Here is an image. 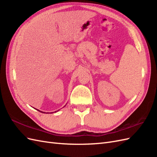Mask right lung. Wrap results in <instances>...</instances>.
Returning a JSON list of instances; mask_svg holds the SVG:
<instances>
[{"label": "right lung", "mask_w": 157, "mask_h": 157, "mask_svg": "<svg viewBox=\"0 0 157 157\" xmlns=\"http://www.w3.org/2000/svg\"><path fill=\"white\" fill-rule=\"evenodd\" d=\"M65 106H64V107H65ZM37 110H38V109H37ZM38 111H40L39 110H38ZM58 111H59V110H58ZM57 111H55V112H57ZM40 112H41V113H45V112H42V111H40Z\"/></svg>", "instance_id": "add662e5"}]
</instances>
